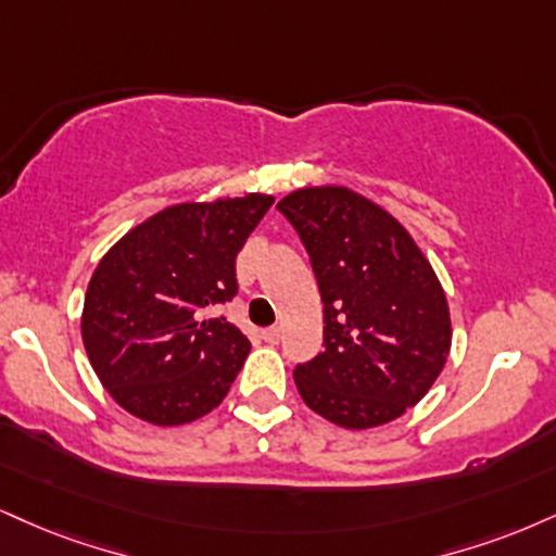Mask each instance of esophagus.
I'll return each mask as SVG.
<instances>
[{"label":"esophagus","instance_id":"34e87169","mask_svg":"<svg viewBox=\"0 0 556 556\" xmlns=\"http://www.w3.org/2000/svg\"><path fill=\"white\" fill-rule=\"evenodd\" d=\"M261 339H264V342H269V344H277L279 339H282V329H279V326H271V329H264V331H261Z\"/></svg>","mask_w":556,"mask_h":556}]
</instances>
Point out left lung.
<instances>
[{
    "mask_svg": "<svg viewBox=\"0 0 556 556\" xmlns=\"http://www.w3.org/2000/svg\"><path fill=\"white\" fill-rule=\"evenodd\" d=\"M277 210L300 232L324 300L326 350L292 372L300 396L344 430L393 422L451 352L438 274L391 212L346 186H305Z\"/></svg>",
    "mask_w": 556,
    "mask_h": 556,
    "instance_id": "obj_1",
    "label": "left lung"
}]
</instances>
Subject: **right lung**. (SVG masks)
Segmentation results:
<instances>
[{
  "instance_id": "1",
  "label": "right lung",
  "mask_w": 556,
  "mask_h": 556,
  "mask_svg": "<svg viewBox=\"0 0 556 556\" xmlns=\"http://www.w3.org/2000/svg\"><path fill=\"white\" fill-rule=\"evenodd\" d=\"M271 204L256 191L165 206L100 258L79 329L98 380L131 417L178 427L223 404L251 342L204 311L238 292L236 256Z\"/></svg>"
}]
</instances>
